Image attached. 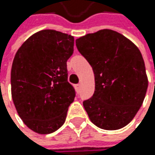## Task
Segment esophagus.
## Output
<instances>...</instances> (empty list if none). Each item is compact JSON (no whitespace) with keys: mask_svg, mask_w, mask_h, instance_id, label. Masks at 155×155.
Listing matches in <instances>:
<instances>
[{"mask_svg":"<svg viewBox=\"0 0 155 155\" xmlns=\"http://www.w3.org/2000/svg\"><path fill=\"white\" fill-rule=\"evenodd\" d=\"M80 87H81V84H75V89H76L77 91H79V90H80Z\"/></svg>","mask_w":155,"mask_h":155,"instance_id":"obj_1","label":"esophagus"}]
</instances>
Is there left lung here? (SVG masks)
I'll use <instances>...</instances> for the list:
<instances>
[{
    "mask_svg": "<svg viewBox=\"0 0 155 155\" xmlns=\"http://www.w3.org/2000/svg\"><path fill=\"white\" fill-rule=\"evenodd\" d=\"M76 46L95 74L94 95L83 102L91 122L106 130L126 127L141 107L148 88L140 51L111 29L80 37Z\"/></svg>",
    "mask_w": 155,
    "mask_h": 155,
    "instance_id": "obj_1",
    "label": "left lung"
}]
</instances>
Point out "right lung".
<instances>
[{"instance_id":"1","label":"right lung","mask_w":155,"mask_h":155,"mask_svg":"<svg viewBox=\"0 0 155 155\" xmlns=\"http://www.w3.org/2000/svg\"><path fill=\"white\" fill-rule=\"evenodd\" d=\"M73 45L71 35L44 29L29 37L15 56L13 101L24 124L36 133L55 132L66 120L75 97L67 70Z\"/></svg>"}]
</instances>
